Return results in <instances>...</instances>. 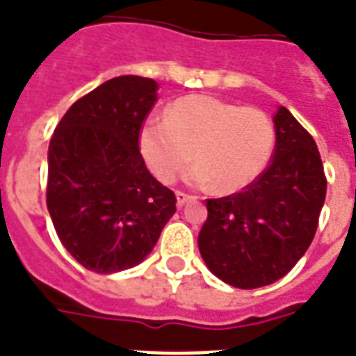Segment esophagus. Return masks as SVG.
Here are the masks:
<instances>
[{
    "instance_id": "obj_1",
    "label": "esophagus",
    "mask_w": 356,
    "mask_h": 356,
    "mask_svg": "<svg viewBox=\"0 0 356 356\" xmlns=\"http://www.w3.org/2000/svg\"><path fill=\"white\" fill-rule=\"evenodd\" d=\"M175 195H177V207H179V209H181V207H183L184 203H186V201L190 200V195L184 194V192H177V194H175Z\"/></svg>"
}]
</instances>
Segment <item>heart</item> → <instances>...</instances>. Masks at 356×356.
Listing matches in <instances>:
<instances>
[{"label": "heart", "mask_w": 356, "mask_h": 356, "mask_svg": "<svg viewBox=\"0 0 356 356\" xmlns=\"http://www.w3.org/2000/svg\"><path fill=\"white\" fill-rule=\"evenodd\" d=\"M145 166L161 183H173L188 166V181L201 188L234 194L268 166L275 123L262 108L242 107L212 96L179 97L166 118H149L138 136Z\"/></svg>", "instance_id": "heart-1"}]
</instances>
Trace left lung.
I'll return each instance as SVG.
<instances>
[{
	"mask_svg": "<svg viewBox=\"0 0 356 356\" xmlns=\"http://www.w3.org/2000/svg\"><path fill=\"white\" fill-rule=\"evenodd\" d=\"M273 122L271 164L242 192L207 200L209 216L197 236L209 270L242 290L271 284L292 270L314 238L325 201L314 138L286 107Z\"/></svg>",
	"mask_w": 356,
	"mask_h": 356,
	"instance_id": "8db88e82",
	"label": "left lung"
}]
</instances>
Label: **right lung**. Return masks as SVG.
Segmentation results:
<instances>
[{
  "label": "right lung",
  "mask_w": 356,
  "mask_h": 356,
  "mask_svg": "<svg viewBox=\"0 0 356 356\" xmlns=\"http://www.w3.org/2000/svg\"><path fill=\"white\" fill-rule=\"evenodd\" d=\"M156 88L147 77H114L79 97L49 142L47 211L64 248L96 273L140 264L175 212L177 197L138 144Z\"/></svg>",
  "instance_id": "obj_1"
}]
</instances>
